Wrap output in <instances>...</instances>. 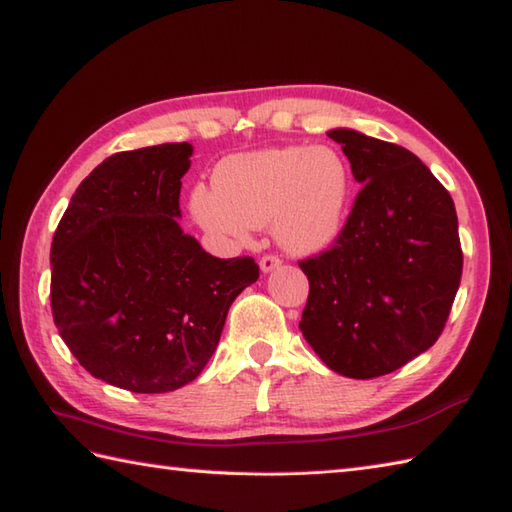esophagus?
Masks as SVG:
<instances>
[{"label": "esophagus", "instance_id": "34e87169", "mask_svg": "<svg viewBox=\"0 0 512 512\" xmlns=\"http://www.w3.org/2000/svg\"><path fill=\"white\" fill-rule=\"evenodd\" d=\"M279 266H281V259L275 255H264L259 259V268H262V273H273V270Z\"/></svg>", "mask_w": 512, "mask_h": 512}]
</instances>
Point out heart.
<instances>
[{
    "label": "heart",
    "instance_id": "heart-1",
    "mask_svg": "<svg viewBox=\"0 0 512 512\" xmlns=\"http://www.w3.org/2000/svg\"><path fill=\"white\" fill-rule=\"evenodd\" d=\"M352 173L332 147H268L226 156L213 187H195L191 213L206 233L246 242L273 224L277 244L292 255L332 246L347 220Z\"/></svg>",
    "mask_w": 512,
    "mask_h": 512
}]
</instances>
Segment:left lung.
Segmentation results:
<instances>
[{
  "mask_svg": "<svg viewBox=\"0 0 512 512\" xmlns=\"http://www.w3.org/2000/svg\"><path fill=\"white\" fill-rule=\"evenodd\" d=\"M328 136L363 184L336 244L299 262L310 295L299 328L347 378H376L427 352L462 277L449 191L409 149L336 127Z\"/></svg>",
  "mask_w": 512,
  "mask_h": 512,
  "instance_id": "8db88e82",
  "label": "left lung"
}]
</instances>
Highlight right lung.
<instances>
[{
	"label": "right lung",
	"instance_id": "1",
	"mask_svg": "<svg viewBox=\"0 0 512 512\" xmlns=\"http://www.w3.org/2000/svg\"><path fill=\"white\" fill-rule=\"evenodd\" d=\"M189 143L103 160L65 209L50 248L61 339L94 378L165 394L200 376L228 308L255 284L253 257L220 259L182 231Z\"/></svg>",
	"mask_w": 512,
	"mask_h": 512
}]
</instances>
